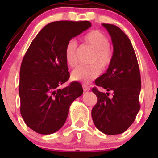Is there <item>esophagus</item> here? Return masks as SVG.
<instances>
[{"mask_svg":"<svg viewBox=\"0 0 158 158\" xmlns=\"http://www.w3.org/2000/svg\"><path fill=\"white\" fill-rule=\"evenodd\" d=\"M82 88H83V90L85 91V92L90 90V87H89V85H87L86 84H82Z\"/></svg>","mask_w":158,"mask_h":158,"instance_id":"esophagus-1","label":"esophagus"}]
</instances>
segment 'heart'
Segmentation results:
<instances>
[{
	"label": "heart",
	"mask_w": 158,
	"mask_h": 158,
	"mask_svg": "<svg viewBox=\"0 0 158 158\" xmlns=\"http://www.w3.org/2000/svg\"><path fill=\"white\" fill-rule=\"evenodd\" d=\"M85 45L95 49L92 57V65H80L73 71L72 78L79 82H88L95 79L102 72V67L109 66L112 58V52L109 47V40L107 36L99 30H91L82 37ZM79 47L75 40H70L65 49V59L68 66L74 67L78 63Z\"/></svg>",
	"instance_id": "b5f03b06"
}]
</instances>
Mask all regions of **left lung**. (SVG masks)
<instances>
[{
    "label": "left lung",
    "mask_w": 158,
    "mask_h": 158,
    "mask_svg": "<svg viewBox=\"0 0 158 158\" xmlns=\"http://www.w3.org/2000/svg\"><path fill=\"white\" fill-rule=\"evenodd\" d=\"M109 33L113 44L111 62L106 73L95 79L97 86L108 92L92 91L96 95L97 103L92 110L95 127L106 135L123 133L131 125L140 110L141 75L136 54L130 40L117 26L102 23ZM113 91L109 98V92Z\"/></svg>",
    "instance_id": "obj_1"
}]
</instances>
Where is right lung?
I'll use <instances>...</instances> for the list:
<instances>
[{"label": "right lung", "mask_w": 158, "mask_h": 158, "mask_svg": "<svg viewBox=\"0 0 158 158\" xmlns=\"http://www.w3.org/2000/svg\"><path fill=\"white\" fill-rule=\"evenodd\" d=\"M91 26L89 21L52 22L30 44L20 66L19 95L22 118L34 131L50 135L61 128L70 105L83 93L78 82L59 86L69 78L66 44Z\"/></svg>", "instance_id": "1"}]
</instances>
